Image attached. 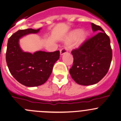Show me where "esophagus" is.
I'll return each instance as SVG.
<instances>
[{
  "label": "esophagus",
  "mask_w": 121,
  "mask_h": 121,
  "mask_svg": "<svg viewBox=\"0 0 121 121\" xmlns=\"http://www.w3.org/2000/svg\"><path fill=\"white\" fill-rule=\"evenodd\" d=\"M67 51H68V49H67L66 47H63V48H62L60 50V55H63L64 53H65L66 52H67Z\"/></svg>",
  "instance_id": "obj_1"
}]
</instances>
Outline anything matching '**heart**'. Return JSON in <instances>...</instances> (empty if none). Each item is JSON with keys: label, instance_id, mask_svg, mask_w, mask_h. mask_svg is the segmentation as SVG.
Instances as JSON below:
<instances>
[{"label": "heart", "instance_id": "heart-1", "mask_svg": "<svg viewBox=\"0 0 121 121\" xmlns=\"http://www.w3.org/2000/svg\"><path fill=\"white\" fill-rule=\"evenodd\" d=\"M80 30H75L72 32L69 35L66 41H71L75 39L78 36H79L75 44H74V46L76 47H79L80 46H81L84 43V41L86 40L87 38V34L86 33V32H82V33H80Z\"/></svg>", "mask_w": 121, "mask_h": 121}]
</instances>
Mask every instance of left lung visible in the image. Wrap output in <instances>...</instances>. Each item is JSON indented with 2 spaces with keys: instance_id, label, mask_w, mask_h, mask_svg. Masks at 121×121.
I'll return each mask as SVG.
<instances>
[{
  "instance_id": "left-lung-1",
  "label": "left lung",
  "mask_w": 121,
  "mask_h": 121,
  "mask_svg": "<svg viewBox=\"0 0 121 121\" xmlns=\"http://www.w3.org/2000/svg\"><path fill=\"white\" fill-rule=\"evenodd\" d=\"M91 24L93 31L98 33L72 51L73 63L69 70L72 79L83 86L96 84L103 79L112 58L109 37L100 26Z\"/></svg>"
}]
</instances>
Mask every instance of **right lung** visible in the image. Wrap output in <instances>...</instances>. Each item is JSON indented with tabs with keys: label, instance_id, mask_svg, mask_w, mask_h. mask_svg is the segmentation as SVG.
<instances>
[{
	"label": "right lung",
	"instance_id": "add662e5",
	"mask_svg": "<svg viewBox=\"0 0 121 121\" xmlns=\"http://www.w3.org/2000/svg\"><path fill=\"white\" fill-rule=\"evenodd\" d=\"M39 30L40 28L20 30L13 34L7 42L6 59L10 72L16 80L27 87L38 86L45 83L60 56L59 51H39L31 53L21 49L19 39L29 34L38 33Z\"/></svg>",
	"mask_w": 121,
	"mask_h": 121
}]
</instances>
